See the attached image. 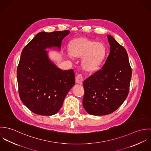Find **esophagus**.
I'll return each instance as SVG.
<instances>
[{"mask_svg": "<svg viewBox=\"0 0 151 151\" xmlns=\"http://www.w3.org/2000/svg\"><path fill=\"white\" fill-rule=\"evenodd\" d=\"M83 81V76L81 74H78L76 78V82L78 84H81Z\"/></svg>", "mask_w": 151, "mask_h": 151, "instance_id": "1", "label": "esophagus"}]
</instances>
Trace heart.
I'll list each match as a JSON object with an SVG mask.
<instances>
[{
	"instance_id": "obj_1",
	"label": "heart",
	"mask_w": 151,
	"mask_h": 151,
	"mask_svg": "<svg viewBox=\"0 0 151 151\" xmlns=\"http://www.w3.org/2000/svg\"><path fill=\"white\" fill-rule=\"evenodd\" d=\"M68 52L71 56L82 58V65L87 71L97 70L105 59L106 50L101 42L86 37H78L72 40L68 44Z\"/></svg>"
}]
</instances>
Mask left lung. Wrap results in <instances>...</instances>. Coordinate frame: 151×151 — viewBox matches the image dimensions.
<instances>
[{"instance_id": "1", "label": "left lung", "mask_w": 151, "mask_h": 151, "mask_svg": "<svg viewBox=\"0 0 151 151\" xmlns=\"http://www.w3.org/2000/svg\"><path fill=\"white\" fill-rule=\"evenodd\" d=\"M110 52L105 64L83 83V107L94 116L110 114L119 108L129 92L132 74L126 50L107 35Z\"/></svg>"}]
</instances>
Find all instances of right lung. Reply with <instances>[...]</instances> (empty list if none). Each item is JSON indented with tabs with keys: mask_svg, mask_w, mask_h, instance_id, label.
Returning a JSON list of instances; mask_svg holds the SVG:
<instances>
[{
	"mask_svg": "<svg viewBox=\"0 0 151 151\" xmlns=\"http://www.w3.org/2000/svg\"><path fill=\"white\" fill-rule=\"evenodd\" d=\"M70 31L41 32L23 49L17 70L19 93L23 104L33 113L42 116L56 114L75 84L73 70L59 68L50 62L46 48L60 49Z\"/></svg>",
	"mask_w": 151,
	"mask_h": 151,
	"instance_id": "right-lung-1",
	"label": "right lung"
}]
</instances>
